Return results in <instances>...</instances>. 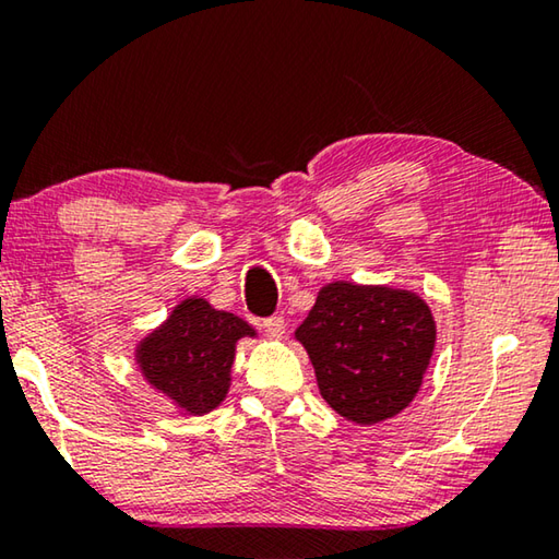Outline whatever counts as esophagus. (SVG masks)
Instances as JSON below:
<instances>
[{
    "label": "esophagus",
    "mask_w": 559,
    "mask_h": 559,
    "mask_svg": "<svg viewBox=\"0 0 559 559\" xmlns=\"http://www.w3.org/2000/svg\"><path fill=\"white\" fill-rule=\"evenodd\" d=\"M263 328H266V335L271 340H281L286 333V320H283V316H271L263 320Z\"/></svg>",
    "instance_id": "1"
}]
</instances>
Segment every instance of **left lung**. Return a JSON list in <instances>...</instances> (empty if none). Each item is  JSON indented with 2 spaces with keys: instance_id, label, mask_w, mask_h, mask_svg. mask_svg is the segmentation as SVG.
<instances>
[{
  "instance_id": "obj_1",
  "label": "left lung",
  "mask_w": 559,
  "mask_h": 559,
  "mask_svg": "<svg viewBox=\"0 0 559 559\" xmlns=\"http://www.w3.org/2000/svg\"><path fill=\"white\" fill-rule=\"evenodd\" d=\"M293 337L313 362L320 396L359 427L414 402L437 347V320L419 293L333 281Z\"/></svg>"
}]
</instances>
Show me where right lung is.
Returning a JSON list of instances; mask_svg holds the SVG:
<instances>
[{
	"mask_svg": "<svg viewBox=\"0 0 559 559\" xmlns=\"http://www.w3.org/2000/svg\"><path fill=\"white\" fill-rule=\"evenodd\" d=\"M243 337L259 333L243 318L216 310L202 296H189L138 340L135 365L179 414L204 416L229 394L236 345Z\"/></svg>",
	"mask_w": 559,
	"mask_h": 559,
	"instance_id": "1",
	"label": "right lung"
}]
</instances>
